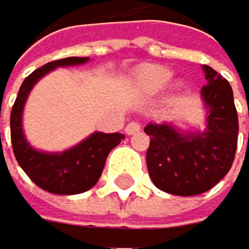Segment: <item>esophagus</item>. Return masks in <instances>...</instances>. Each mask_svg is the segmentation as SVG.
<instances>
[{
	"instance_id": "obj_1",
	"label": "esophagus",
	"mask_w": 249,
	"mask_h": 249,
	"mask_svg": "<svg viewBox=\"0 0 249 249\" xmlns=\"http://www.w3.org/2000/svg\"><path fill=\"white\" fill-rule=\"evenodd\" d=\"M141 131V124L136 122V121H131L127 124V127H125V133L127 135H136Z\"/></svg>"
}]
</instances>
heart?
<instances>
[{
	"label": "heart",
	"instance_id": "obj_1",
	"mask_svg": "<svg viewBox=\"0 0 249 249\" xmlns=\"http://www.w3.org/2000/svg\"><path fill=\"white\" fill-rule=\"evenodd\" d=\"M172 77V71L161 65H142L135 72L133 83L138 91L145 94H153L160 91L169 79Z\"/></svg>",
	"mask_w": 249,
	"mask_h": 249
}]
</instances>
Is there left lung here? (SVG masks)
<instances>
[{"instance_id":"1","label":"left lung","mask_w":249,"mask_h":249,"mask_svg":"<svg viewBox=\"0 0 249 249\" xmlns=\"http://www.w3.org/2000/svg\"><path fill=\"white\" fill-rule=\"evenodd\" d=\"M206 85L201 99L208 107L206 128L179 133L169 124H149L150 136L145 161L158 189L191 197L212 189L230 172L239 138V118L232 88L211 66L203 65Z\"/></svg>"}]
</instances>
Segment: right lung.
<instances>
[{
	"label": "right lung",
	"instance_id": "right-lung-1",
	"mask_svg": "<svg viewBox=\"0 0 249 249\" xmlns=\"http://www.w3.org/2000/svg\"><path fill=\"white\" fill-rule=\"evenodd\" d=\"M88 57H68L54 60L35 70L21 83L10 113V139L14 155L32 181L41 189L58 195H74L91 189L102 175L107 156L124 138L122 133L96 131L85 141L70 150L45 153L32 149L23 135L21 116L31 89L43 75L57 66H72L87 63ZM1 135V133H0Z\"/></svg>",
	"mask_w": 249,
	"mask_h": 249
}]
</instances>
